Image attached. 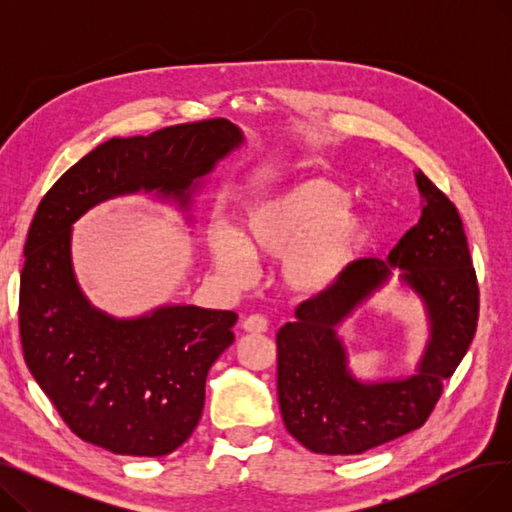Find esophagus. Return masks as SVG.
<instances>
[{"mask_svg": "<svg viewBox=\"0 0 512 512\" xmlns=\"http://www.w3.org/2000/svg\"><path fill=\"white\" fill-rule=\"evenodd\" d=\"M242 330L249 334H263L267 330V319L259 313L249 315L245 321H242Z\"/></svg>", "mask_w": 512, "mask_h": 512, "instance_id": "obj_1", "label": "esophagus"}]
</instances>
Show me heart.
Wrapping results in <instances>:
<instances>
[{
  "mask_svg": "<svg viewBox=\"0 0 512 512\" xmlns=\"http://www.w3.org/2000/svg\"><path fill=\"white\" fill-rule=\"evenodd\" d=\"M340 186L324 178L292 180L249 203L240 232L211 224L207 249L213 265L232 282L251 274V255L280 257L282 284L301 297L328 290L351 263L365 234V218L344 207Z\"/></svg>",
  "mask_w": 512,
  "mask_h": 512,
  "instance_id": "1",
  "label": "heart"
}]
</instances>
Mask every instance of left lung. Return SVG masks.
Listing matches in <instances>:
<instances>
[{
    "mask_svg": "<svg viewBox=\"0 0 512 512\" xmlns=\"http://www.w3.org/2000/svg\"><path fill=\"white\" fill-rule=\"evenodd\" d=\"M421 218L388 259H357L294 311L278 344V400L288 434L315 454H361L421 427L475 336L479 288L461 215L421 170ZM422 299L430 340L418 371L402 381L361 383L347 369L335 328L393 267Z\"/></svg>",
    "mask_w": 512,
    "mask_h": 512,
    "instance_id": "8db88e82",
    "label": "left lung"
}]
</instances>
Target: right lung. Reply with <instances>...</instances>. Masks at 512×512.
<instances>
[{
  "label": "right lung",
  "mask_w": 512,
  "mask_h": 512,
  "mask_svg": "<svg viewBox=\"0 0 512 512\" xmlns=\"http://www.w3.org/2000/svg\"><path fill=\"white\" fill-rule=\"evenodd\" d=\"M245 143L215 118L110 139L43 197L24 245L20 340L64 423L114 454L164 456L197 427L209 367L234 342V311L164 305L134 319L93 307L72 267V224L101 201L157 193L182 209L220 159Z\"/></svg>",
  "instance_id": "add662e5"
}]
</instances>
